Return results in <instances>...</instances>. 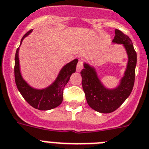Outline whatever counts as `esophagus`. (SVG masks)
<instances>
[{"label": "esophagus", "mask_w": 149, "mask_h": 149, "mask_svg": "<svg viewBox=\"0 0 149 149\" xmlns=\"http://www.w3.org/2000/svg\"><path fill=\"white\" fill-rule=\"evenodd\" d=\"M83 68V62L81 61V60H79L78 62V63H77V72H80L81 70H82V69Z\"/></svg>", "instance_id": "34e87169"}]
</instances>
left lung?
Here are the masks:
<instances>
[{
    "label": "left lung",
    "instance_id": "obj_1",
    "mask_svg": "<svg viewBox=\"0 0 149 149\" xmlns=\"http://www.w3.org/2000/svg\"><path fill=\"white\" fill-rule=\"evenodd\" d=\"M115 34L112 42L122 44L128 57L126 68L118 85L112 88L106 87L98 76L95 66L89 63H83L84 69L80 72L87 103L93 109L101 113H110L116 110L129 97L135 83L137 54L132 42L127 35L117 29Z\"/></svg>",
    "mask_w": 149,
    "mask_h": 149
}]
</instances>
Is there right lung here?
Here are the masks:
<instances>
[{
	"instance_id": "obj_1",
	"label": "right lung",
	"mask_w": 149,
	"mask_h": 149,
	"mask_svg": "<svg viewBox=\"0 0 149 149\" xmlns=\"http://www.w3.org/2000/svg\"><path fill=\"white\" fill-rule=\"evenodd\" d=\"M32 31L33 30H31L24 35L20 41V46L23 40L31 33ZM19 49L20 47H18L15 54L14 77L17 87L24 100L32 107L39 110H49L60 106L63 102L64 87L70 80L71 75L76 72L78 59H75L64 65L55 80L50 85L43 89H37L31 86L22 77L19 60Z\"/></svg>"
}]
</instances>
